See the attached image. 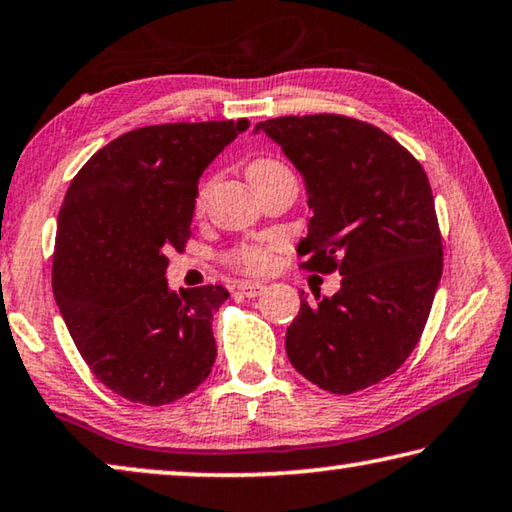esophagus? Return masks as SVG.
I'll list each match as a JSON object with an SVG mask.
<instances>
[{
	"instance_id": "34e87169",
	"label": "esophagus",
	"mask_w": 512,
	"mask_h": 512,
	"mask_svg": "<svg viewBox=\"0 0 512 512\" xmlns=\"http://www.w3.org/2000/svg\"><path fill=\"white\" fill-rule=\"evenodd\" d=\"M238 290L245 297H258L265 290V286H263V283H256V281H242V283H238Z\"/></svg>"
}]
</instances>
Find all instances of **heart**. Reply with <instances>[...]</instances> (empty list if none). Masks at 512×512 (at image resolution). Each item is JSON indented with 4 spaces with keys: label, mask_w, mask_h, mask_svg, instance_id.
Instances as JSON below:
<instances>
[{
    "label": "heart",
    "mask_w": 512,
    "mask_h": 512,
    "mask_svg": "<svg viewBox=\"0 0 512 512\" xmlns=\"http://www.w3.org/2000/svg\"><path fill=\"white\" fill-rule=\"evenodd\" d=\"M286 171H290V169L281 160H277V157H256V160L249 162L247 178L251 180V185H258V183H263V180H270L279 174H286ZM208 194H210V183H203L194 199L196 215H201V212L206 210ZM279 249H281V242H274V240L242 242V245H235L233 249L226 251L224 261L240 272L265 274L272 270L274 261H277Z\"/></svg>",
    "instance_id": "b5f03b06"
}]
</instances>
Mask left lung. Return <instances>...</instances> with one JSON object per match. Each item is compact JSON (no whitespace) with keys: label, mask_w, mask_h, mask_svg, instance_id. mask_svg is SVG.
Instances as JSON below:
<instances>
[{"label":"left lung","mask_w":512,"mask_h":512,"mask_svg":"<svg viewBox=\"0 0 512 512\" xmlns=\"http://www.w3.org/2000/svg\"><path fill=\"white\" fill-rule=\"evenodd\" d=\"M256 130L304 176L313 217L300 265L341 274L334 297L302 300L286 332L290 364L338 396L373 387L412 355L442 279L426 171L387 132L343 114L279 116Z\"/></svg>","instance_id":"1"}]
</instances>
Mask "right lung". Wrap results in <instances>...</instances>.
I'll list each match as a JSON object with an SVG mask.
<instances>
[{"instance_id": "1", "label": "right lung", "mask_w": 512, "mask_h": 512, "mask_svg": "<svg viewBox=\"0 0 512 512\" xmlns=\"http://www.w3.org/2000/svg\"><path fill=\"white\" fill-rule=\"evenodd\" d=\"M240 121L146 125L109 141L77 171L59 210L52 288L86 366L130 403L169 405L217 357L222 286L171 293L203 169L247 128Z\"/></svg>"}]
</instances>
